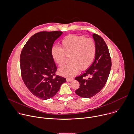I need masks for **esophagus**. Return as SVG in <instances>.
<instances>
[{
  "instance_id": "1",
  "label": "esophagus",
  "mask_w": 134,
  "mask_h": 134,
  "mask_svg": "<svg viewBox=\"0 0 134 134\" xmlns=\"http://www.w3.org/2000/svg\"><path fill=\"white\" fill-rule=\"evenodd\" d=\"M74 80L73 79H71V78H67L66 79V82H72Z\"/></svg>"
}]
</instances>
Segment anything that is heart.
<instances>
[{"label":"heart","instance_id":"heart-1","mask_svg":"<svg viewBox=\"0 0 134 134\" xmlns=\"http://www.w3.org/2000/svg\"><path fill=\"white\" fill-rule=\"evenodd\" d=\"M61 48L54 46L51 50L52 59L58 65H62L66 56L71 62L59 69V73L65 76H72L80 70L88 69L93 62L96 53V45L91 38L84 36L69 35L61 43Z\"/></svg>","mask_w":134,"mask_h":134}]
</instances>
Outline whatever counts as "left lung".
<instances>
[{"mask_svg": "<svg viewBox=\"0 0 134 134\" xmlns=\"http://www.w3.org/2000/svg\"><path fill=\"white\" fill-rule=\"evenodd\" d=\"M96 45L95 59L91 65L81 75L75 78L80 83V88L75 90L78 96L88 98L103 88L108 79L111 59L109 49L103 39L96 34L92 35Z\"/></svg>", "mask_w": 134, "mask_h": 134, "instance_id": "left-lung-1", "label": "left lung"}]
</instances>
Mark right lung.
<instances>
[{
  "label": "right lung",
  "instance_id": "add662e5",
  "mask_svg": "<svg viewBox=\"0 0 134 134\" xmlns=\"http://www.w3.org/2000/svg\"><path fill=\"white\" fill-rule=\"evenodd\" d=\"M62 32H40L33 35L23 47L20 55L22 79L30 92L43 100L53 97L64 77L55 75L57 68L51 50L54 41Z\"/></svg>",
  "mask_w": 134,
  "mask_h": 134
}]
</instances>
